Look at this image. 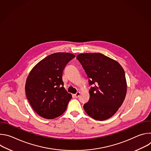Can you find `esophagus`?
<instances>
[{
    "label": "esophagus",
    "instance_id": "obj_1",
    "mask_svg": "<svg viewBox=\"0 0 151 151\" xmlns=\"http://www.w3.org/2000/svg\"><path fill=\"white\" fill-rule=\"evenodd\" d=\"M79 95H80V92H77V93L75 94V97H76V98H78V97H79Z\"/></svg>",
    "mask_w": 151,
    "mask_h": 151
}]
</instances>
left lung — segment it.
<instances>
[{"label":"left lung","mask_w":151,"mask_h":151,"mask_svg":"<svg viewBox=\"0 0 151 151\" xmlns=\"http://www.w3.org/2000/svg\"><path fill=\"white\" fill-rule=\"evenodd\" d=\"M87 76L91 87L90 100L83 109L98 121L112 116L122 105L127 93L125 72L115 60L100 53H85L76 56Z\"/></svg>","instance_id":"8db88e82"}]
</instances>
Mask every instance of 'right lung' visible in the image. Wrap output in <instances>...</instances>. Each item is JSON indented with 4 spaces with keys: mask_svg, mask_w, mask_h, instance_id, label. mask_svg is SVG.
Returning a JSON list of instances; mask_svg holds the SVG:
<instances>
[{
    "mask_svg": "<svg viewBox=\"0 0 151 151\" xmlns=\"http://www.w3.org/2000/svg\"><path fill=\"white\" fill-rule=\"evenodd\" d=\"M75 55L52 54L39 62L30 72L26 94L34 111L46 119H54L66 111L72 95L64 88L63 71Z\"/></svg>",
    "mask_w": 151,
    "mask_h": 151,
    "instance_id": "obj_1",
    "label": "right lung"
}]
</instances>
